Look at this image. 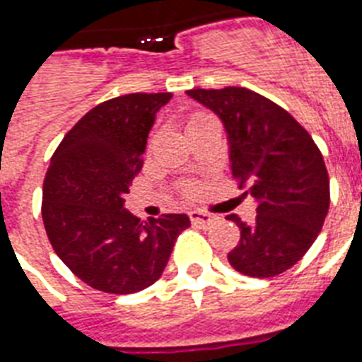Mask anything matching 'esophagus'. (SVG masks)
Segmentation results:
<instances>
[{
    "mask_svg": "<svg viewBox=\"0 0 362 362\" xmlns=\"http://www.w3.org/2000/svg\"><path fill=\"white\" fill-rule=\"evenodd\" d=\"M189 220H192V223H195V226L210 227L212 223H216L218 216L209 214V212H203V210H192V212H189Z\"/></svg>",
    "mask_w": 362,
    "mask_h": 362,
    "instance_id": "34e87169",
    "label": "esophagus"
}]
</instances>
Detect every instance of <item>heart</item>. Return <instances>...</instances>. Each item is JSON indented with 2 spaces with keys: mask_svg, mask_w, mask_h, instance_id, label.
Masks as SVG:
<instances>
[{
  "mask_svg": "<svg viewBox=\"0 0 362 362\" xmlns=\"http://www.w3.org/2000/svg\"><path fill=\"white\" fill-rule=\"evenodd\" d=\"M204 116H206V115H193L192 118H189V124H193V122L201 120V118H204Z\"/></svg>",
  "mask_w": 362,
  "mask_h": 362,
  "instance_id": "obj_1",
  "label": "heart"
}]
</instances>
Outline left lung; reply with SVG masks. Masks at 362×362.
<instances>
[{"instance_id":"obj_1","label":"left lung","mask_w":362,"mask_h":362,"mask_svg":"<svg viewBox=\"0 0 362 362\" xmlns=\"http://www.w3.org/2000/svg\"><path fill=\"white\" fill-rule=\"evenodd\" d=\"M220 116L231 144V173L255 201L253 223L226 216L240 229L227 259L252 278H272L303 259L329 212V173L310 133L286 109L247 90L187 92Z\"/></svg>"}]
</instances>
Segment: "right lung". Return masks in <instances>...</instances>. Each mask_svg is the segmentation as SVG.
Instances as JSON below:
<instances>
[{
	"instance_id": "add662e5",
	"label": "right lung",
	"mask_w": 362,
	"mask_h": 362,
	"mask_svg": "<svg viewBox=\"0 0 362 362\" xmlns=\"http://www.w3.org/2000/svg\"><path fill=\"white\" fill-rule=\"evenodd\" d=\"M173 93H127L93 107L56 148L42 182V223L54 252L93 289L129 295L159 280L186 214L141 221L124 209L142 169L156 112Z\"/></svg>"
}]
</instances>
